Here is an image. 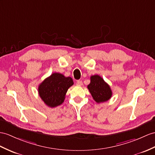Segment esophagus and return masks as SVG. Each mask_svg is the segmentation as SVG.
Segmentation results:
<instances>
[{
  "instance_id": "34e87169",
  "label": "esophagus",
  "mask_w": 155,
  "mask_h": 155,
  "mask_svg": "<svg viewBox=\"0 0 155 155\" xmlns=\"http://www.w3.org/2000/svg\"><path fill=\"white\" fill-rule=\"evenodd\" d=\"M76 85L78 86H81L83 85V82L81 80H78L76 82Z\"/></svg>"
}]
</instances>
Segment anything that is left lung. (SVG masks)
<instances>
[{
    "label": "left lung",
    "mask_w": 155,
    "mask_h": 155,
    "mask_svg": "<svg viewBox=\"0 0 155 155\" xmlns=\"http://www.w3.org/2000/svg\"><path fill=\"white\" fill-rule=\"evenodd\" d=\"M91 82L87 85L90 93L97 103L106 102L112 95V90L108 84L99 75L91 76Z\"/></svg>",
    "instance_id": "8db88e82"
}]
</instances>
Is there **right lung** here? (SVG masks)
Wrapping results in <instances>:
<instances>
[{
    "mask_svg": "<svg viewBox=\"0 0 155 155\" xmlns=\"http://www.w3.org/2000/svg\"><path fill=\"white\" fill-rule=\"evenodd\" d=\"M73 84V80L70 77L53 73L39 85V95L48 107H58L64 101L67 91Z\"/></svg>",
    "mask_w": 155,
    "mask_h": 155,
    "instance_id": "right-lung-1",
    "label": "right lung"
}]
</instances>
